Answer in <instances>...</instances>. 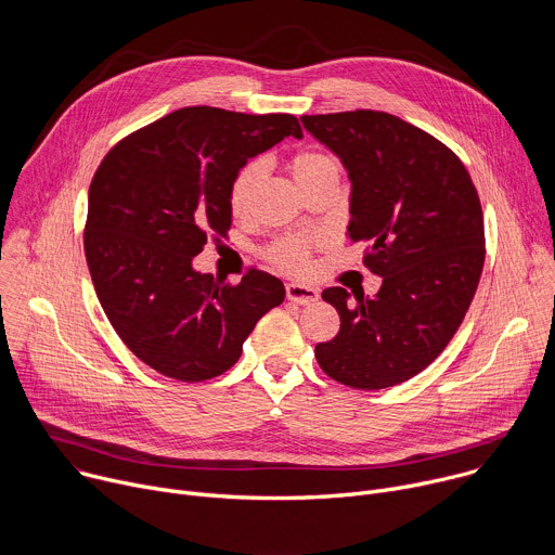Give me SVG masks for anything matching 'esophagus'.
<instances>
[{
  "label": "esophagus",
  "instance_id": "obj_1",
  "mask_svg": "<svg viewBox=\"0 0 555 555\" xmlns=\"http://www.w3.org/2000/svg\"><path fill=\"white\" fill-rule=\"evenodd\" d=\"M285 296L287 300H294L298 305H311L313 300H319V289L302 285V283H287L285 285Z\"/></svg>",
  "mask_w": 555,
  "mask_h": 555
}]
</instances>
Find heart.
Segmentation results:
<instances>
[{"label":"heart","mask_w":555,"mask_h":555,"mask_svg":"<svg viewBox=\"0 0 555 555\" xmlns=\"http://www.w3.org/2000/svg\"><path fill=\"white\" fill-rule=\"evenodd\" d=\"M289 171L302 191L321 184V182L340 178L336 157L325 151H319V149L296 151L289 157ZM263 176H266V165L261 160L246 163L240 171L232 176L230 186H228V206H230L232 215L248 212ZM313 246H319V240H315V236L287 234L268 246L266 257L279 270H285L292 274H302L309 268V255H311Z\"/></svg>","instance_id":"b5f03b06"}]
</instances>
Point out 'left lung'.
I'll return each mask as SVG.
<instances>
[{
	"label": "left lung",
	"mask_w": 555,
	"mask_h": 555,
	"mask_svg": "<svg viewBox=\"0 0 555 555\" xmlns=\"http://www.w3.org/2000/svg\"><path fill=\"white\" fill-rule=\"evenodd\" d=\"M351 178V242L382 287L373 298L327 287L340 332L315 345L336 382L377 390L424 371L452 340L479 287L486 228L477 189L452 149L375 109L300 118Z\"/></svg>",
	"instance_id": "1"
}]
</instances>
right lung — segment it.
<instances>
[{"label":"right lung","mask_w":555,"mask_h":555,"mask_svg":"<svg viewBox=\"0 0 555 555\" xmlns=\"http://www.w3.org/2000/svg\"><path fill=\"white\" fill-rule=\"evenodd\" d=\"M302 138L292 114L184 107L116 142L90 184L83 232L96 296L127 349L180 382L225 373L283 283L250 268L240 283L199 274L208 236H228V186L250 157Z\"/></svg>","instance_id":"obj_1"}]
</instances>
